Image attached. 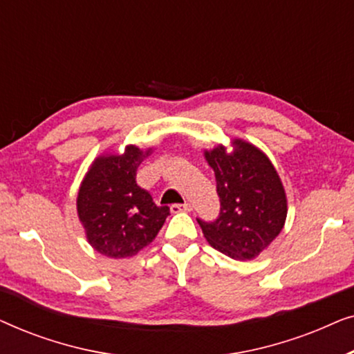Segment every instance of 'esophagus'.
<instances>
[{"mask_svg":"<svg viewBox=\"0 0 354 354\" xmlns=\"http://www.w3.org/2000/svg\"><path fill=\"white\" fill-rule=\"evenodd\" d=\"M193 209V206L190 203H183V205H172L171 211L172 212H190Z\"/></svg>","mask_w":354,"mask_h":354,"instance_id":"esophagus-1","label":"esophagus"}]
</instances>
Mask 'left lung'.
Instances as JSON below:
<instances>
[{
    "label": "left lung",
    "mask_w": 354,
    "mask_h": 354,
    "mask_svg": "<svg viewBox=\"0 0 354 354\" xmlns=\"http://www.w3.org/2000/svg\"><path fill=\"white\" fill-rule=\"evenodd\" d=\"M205 149L214 171L221 214L214 222L198 219L212 248L236 261L254 259L277 239L287 221L283 183L268 154L241 138Z\"/></svg>",
    "instance_id": "obj_1"
}]
</instances>
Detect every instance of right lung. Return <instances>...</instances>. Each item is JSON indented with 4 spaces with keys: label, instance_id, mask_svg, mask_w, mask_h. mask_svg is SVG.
<instances>
[{
    "label": "right lung",
    "instance_id": "right-lung-1",
    "mask_svg": "<svg viewBox=\"0 0 354 354\" xmlns=\"http://www.w3.org/2000/svg\"><path fill=\"white\" fill-rule=\"evenodd\" d=\"M153 148L127 145L124 153H103L90 164L77 193V216L86 241L113 259L132 258L156 239L169 216L137 185V169Z\"/></svg>",
    "mask_w": 354,
    "mask_h": 354
}]
</instances>
